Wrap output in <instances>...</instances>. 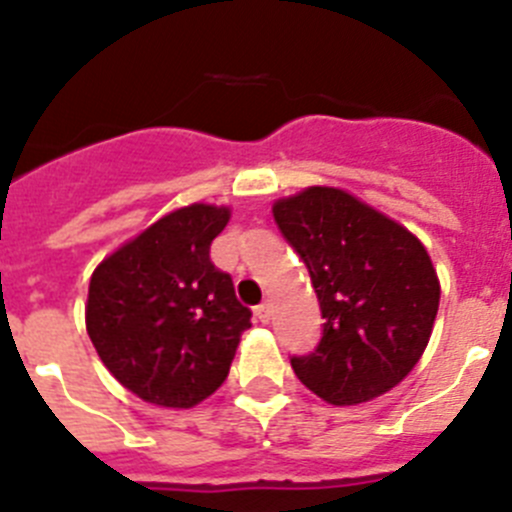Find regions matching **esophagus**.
Returning <instances> with one entry per match:
<instances>
[{"mask_svg": "<svg viewBox=\"0 0 512 512\" xmlns=\"http://www.w3.org/2000/svg\"><path fill=\"white\" fill-rule=\"evenodd\" d=\"M256 318H259L261 323H269V320H271V302H261V305H256Z\"/></svg>", "mask_w": 512, "mask_h": 512, "instance_id": "34e87169", "label": "esophagus"}]
</instances>
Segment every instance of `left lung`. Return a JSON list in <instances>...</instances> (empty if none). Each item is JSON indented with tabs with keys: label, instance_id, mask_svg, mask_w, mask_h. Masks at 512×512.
I'll list each match as a JSON object with an SVG mask.
<instances>
[{
	"label": "left lung",
	"instance_id": "left-lung-1",
	"mask_svg": "<svg viewBox=\"0 0 512 512\" xmlns=\"http://www.w3.org/2000/svg\"><path fill=\"white\" fill-rule=\"evenodd\" d=\"M274 220L310 271L323 336L292 369L330 405L384 395L413 372L441 300L423 243L400 223L333 187L279 200Z\"/></svg>",
	"mask_w": 512,
	"mask_h": 512
}]
</instances>
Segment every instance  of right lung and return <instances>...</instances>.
<instances>
[{
    "label": "right lung",
    "instance_id": "right-lung-1",
    "mask_svg": "<svg viewBox=\"0 0 512 512\" xmlns=\"http://www.w3.org/2000/svg\"><path fill=\"white\" fill-rule=\"evenodd\" d=\"M228 220V207H182L94 269L87 333L112 377L140 400L192 408L228 377L251 328L230 274L210 261Z\"/></svg>",
    "mask_w": 512,
    "mask_h": 512
}]
</instances>
